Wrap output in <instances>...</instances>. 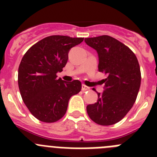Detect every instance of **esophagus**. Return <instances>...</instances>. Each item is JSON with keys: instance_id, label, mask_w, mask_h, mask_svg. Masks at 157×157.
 Wrapping results in <instances>:
<instances>
[{"instance_id": "1", "label": "esophagus", "mask_w": 157, "mask_h": 157, "mask_svg": "<svg viewBox=\"0 0 157 157\" xmlns=\"http://www.w3.org/2000/svg\"><path fill=\"white\" fill-rule=\"evenodd\" d=\"M90 87H88V86H86V85H84V84H83L82 86V91H86V90H90Z\"/></svg>"}]
</instances>
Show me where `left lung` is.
<instances>
[{"instance_id": "1", "label": "left lung", "mask_w": 157, "mask_h": 157, "mask_svg": "<svg viewBox=\"0 0 157 157\" xmlns=\"http://www.w3.org/2000/svg\"><path fill=\"white\" fill-rule=\"evenodd\" d=\"M98 55V71L105 72L103 93L86 111L91 120L102 126L115 124L131 109L141 85V71L134 52L114 37L102 35L85 38Z\"/></svg>"}]
</instances>
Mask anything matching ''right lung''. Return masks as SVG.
I'll list each match as a JSON object with an SVG mask.
<instances>
[{
  "instance_id": "right-lung-1",
  "label": "right lung",
  "mask_w": 157,
  "mask_h": 157,
  "mask_svg": "<svg viewBox=\"0 0 157 157\" xmlns=\"http://www.w3.org/2000/svg\"><path fill=\"white\" fill-rule=\"evenodd\" d=\"M83 37L52 35L34 44L25 53L19 67L18 84L23 101L31 114L45 123L61 119L68 101L82 89L81 82L58 78L72 47Z\"/></svg>"
}]
</instances>
